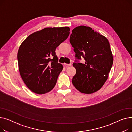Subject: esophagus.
I'll list each match as a JSON object with an SVG mask.
<instances>
[{"label": "esophagus", "instance_id": "1", "mask_svg": "<svg viewBox=\"0 0 132 132\" xmlns=\"http://www.w3.org/2000/svg\"><path fill=\"white\" fill-rule=\"evenodd\" d=\"M64 65H65V66H71V65H72V64H64Z\"/></svg>", "mask_w": 132, "mask_h": 132}]
</instances>
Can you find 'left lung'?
<instances>
[{
    "label": "left lung",
    "instance_id": "8db88e82",
    "mask_svg": "<svg viewBox=\"0 0 132 132\" xmlns=\"http://www.w3.org/2000/svg\"><path fill=\"white\" fill-rule=\"evenodd\" d=\"M70 41L75 57L85 60V64H73L77 71L72 81L74 86L84 94L98 91L106 81L113 65L109 40L91 27L80 26L72 30Z\"/></svg>",
    "mask_w": 132,
    "mask_h": 132
}]
</instances>
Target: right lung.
Listing matches in <instances>:
<instances>
[{
  "instance_id": "1",
  "label": "right lung",
  "mask_w": 132,
  "mask_h": 132,
  "mask_svg": "<svg viewBox=\"0 0 132 132\" xmlns=\"http://www.w3.org/2000/svg\"><path fill=\"white\" fill-rule=\"evenodd\" d=\"M68 27H48L32 33L18 52L19 70L26 86L32 92L44 94L57 83L63 66L58 62L55 48L70 34Z\"/></svg>"
}]
</instances>
